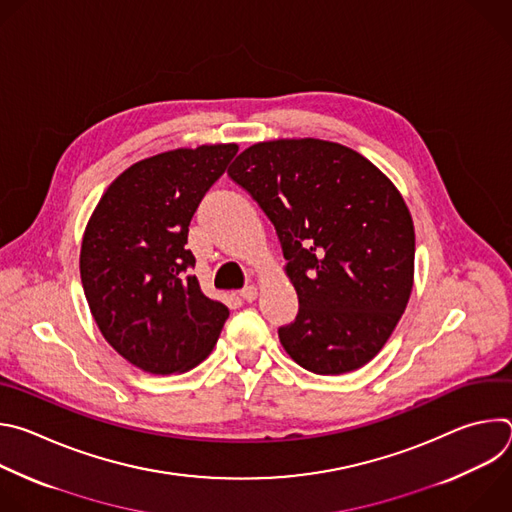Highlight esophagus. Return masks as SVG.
<instances>
[{"label": "esophagus", "instance_id": "obj_1", "mask_svg": "<svg viewBox=\"0 0 512 512\" xmlns=\"http://www.w3.org/2000/svg\"><path fill=\"white\" fill-rule=\"evenodd\" d=\"M239 296H241L245 302H255V298H257V287H255V285H247V287L241 289Z\"/></svg>", "mask_w": 512, "mask_h": 512}]
</instances>
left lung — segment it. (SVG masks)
Listing matches in <instances>:
<instances>
[{
  "label": "left lung",
  "mask_w": 512,
  "mask_h": 512,
  "mask_svg": "<svg viewBox=\"0 0 512 512\" xmlns=\"http://www.w3.org/2000/svg\"><path fill=\"white\" fill-rule=\"evenodd\" d=\"M229 176L275 227L300 310L277 330L316 375L360 369L393 334L413 287L415 233L393 182L367 158L324 139L247 148Z\"/></svg>",
  "instance_id": "obj_1"
}]
</instances>
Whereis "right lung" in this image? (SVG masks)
Returning <instances> with one entry per match:
<instances>
[{
    "instance_id": "right-lung-1",
    "label": "right lung",
    "mask_w": 512,
    "mask_h": 512,
    "mask_svg": "<svg viewBox=\"0 0 512 512\" xmlns=\"http://www.w3.org/2000/svg\"><path fill=\"white\" fill-rule=\"evenodd\" d=\"M237 152V143H218L141 160L107 188L87 225L81 279L91 314L145 373L194 369L229 318L202 294L186 243L200 200Z\"/></svg>"
}]
</instances>
